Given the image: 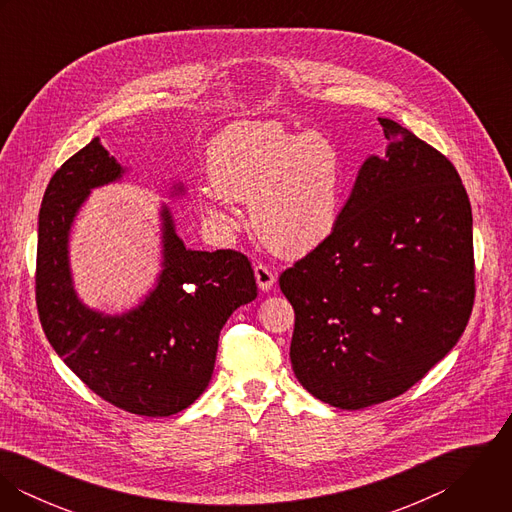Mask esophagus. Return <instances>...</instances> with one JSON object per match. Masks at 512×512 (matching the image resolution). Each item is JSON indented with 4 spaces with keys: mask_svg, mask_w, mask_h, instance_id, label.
Here are the masks:
<instances>
[{
    "mask_svg": "<svg viewBox=\"0 0 512 512\" xmlns=\"http://www.w3.org/2000/svg\"><path fill=\"white\" fill-rule=\"evenodd\" d=\"M254 276H256V284H258V288L262 292L272 290V286L276 284V274L268 266H264V264H256L254 266Z\"/></svg>",
    "mask_w": 512,
    "mask_h": 512,
    "instance_id": "34e87169",
    "label": "esophagus"
}]
</instances>
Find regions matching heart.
<instances>
[{
  "label": "heart",
  "instance_id": "1",
  "mask_svg": "<svg viewBox=\"0 0 512 512\" xmlns=\"http://www.w3.org/2000/svg\"><path fill=\"white\" fill-rule=\"evenodd\" d=\"M213 195L205 215L232 222L228 201H248L254 234L276 254L301 258L335 232L343 205V161L319 132H292L274 122H240L207 153Z\"/></svg>",
  "mask_w": 512,
  "mask_h": 512
}]
</instances>
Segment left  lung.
Returning a JSON list of instances; mask_svg holds the SVG:
<instances>
[{
  "label": "left lung",
  "instance_id": "1",
  "mask_svg": "<svg viewBox=\"0 0 512 512\" xmlns=\"http://www.w3.org/2000/svg\"><path fill=\"white\" fill-rule=\"evenodd\" d=\"M335 232L280 276L295 311L293 372L361 410L404 394L455 347L475 299L471 203L453 163L394 120Z\"/></svg>",
  "mask_w": 512,
  "mask_h": 512
}]
</instances>
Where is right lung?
<instances>
[{
  "label": "right lung",
  "mask_w": 512,
  "mask_h": 512,
  "mask_svg": "<svg viewBox=\"0 0 512 512\" xmlns=\"http://www.w3.org/2000/svg\"><path fill=\"white\" fill-rule=\"evenodd\" d=\"M124 173L94 138L51 177L39 211L37 311L55 353L94 394L130 414L165 418L209 386L220 329L234 309L256 299V280L240 252L185 248L163 205L155 288L122 315L86 307L69 262L74 217L92 189ZM171 195H183V185Z\"/></svg>",
  "instance_id": "add662e5"
}]
</instances>
